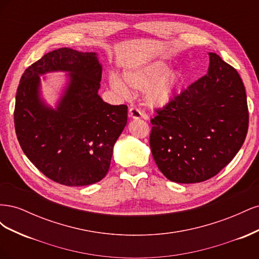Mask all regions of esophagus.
Here are the masks:
<instances>
[{"label":"esophagus","mask_w":259,"mask_h":259,"mask_svg":"<svg viewBox=\"0 0 259 259\" xmlns=\"http://www.w3.org/2000/svg\"><path fill=\"white\" fill-rule=\"evenodd\" d=\"M128 115L132 117V119H140V117H143V119H147V114L142 112L137 108H130L128 110Z\"/></svg>","instance_id":"1"}]
</instances>
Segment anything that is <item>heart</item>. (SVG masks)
<instances>
[{
    "mask_svg": "<svg viewBox=\"0 0 259 259\" xmlns=\"http://www.w3.org/2000/svg\"><path fill=\"white\" fill-rule=\"evenodd\" d=\"M123 79L125 83L115 74H111L109 77L112 90L121 96H130L128 85L134 91L147 89V104L151 107H164L168 105L178 93L182 74L179 71H168L166 62L154 60L126 69L123 73Z\"/></svg>",
    "mask_w": 259,
    "mask_h": 259,
    "instance_id": "heart-1",
    "label": "heart"
}]
</instances>
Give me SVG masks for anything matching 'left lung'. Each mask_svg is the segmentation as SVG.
Here are the masks:
<instances>
[{"mask_svg": "<svg viewBox=\"0 0 259 259\" xmlns=\"http://www.w3.org/2000/svg\"><path fill=\"white\" fill-rule=\"evenodd\" d=\"M205 75L155 109L152 156L163 175L180 184L217 175L236 156L248 130L245 88L233 67L209 53Z\"/></svg>", "mask_w": 259, "mask_h": 259, "instance_id": "8db88e82", "label": "left lung"}]
</instances>
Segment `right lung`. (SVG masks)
Segmentation results:
<instances>
[{
    "label": "right lung",
    "instance_id": "1",
    "mask_svg": "<svg viewBox=\"0 0 259 259\" xmlns=\"http://www.w3.org/2000/svg\"><path fill=\"white\" fill-rule=\"evenodd\" d=\"M69 72L57 109L39 98L38 75ZM101 68L96 53L62 48L48 53L23 72L14 122L27 158L53 182L70 187L100 182L110 167L113 146L127 122V106L100 98Z\"/></svg>",
    "mask_w": 259,
    "mask_h": 259
}]
</instances>
